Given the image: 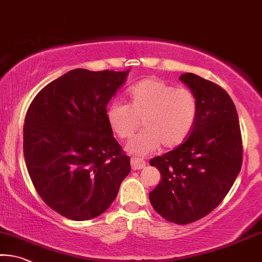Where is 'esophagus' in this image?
Segmentation results:
<instances>
[{"instance_id": "esophagus-1", "label": "esophagus", "mask_w": 262, "mask_h": 262, "mask_svg": "<svg viewBox=\"0 0 262 262\" xmlns=\"http://www.w3.org/2000/svg\"><path fill=\"white\" fill-rule=\"evenodd\" d=\"M130 163H132L133 170H140V169H143L144 167H146V161L138 159V157H133Z\"/></svg>"}]
</instances>
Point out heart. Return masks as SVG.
<instances>
[{"mask_svg":"<svg viewBox=\"0 0 262 262\" xmlns=\"http://www.w3.org/2000/svg\"><path fill=\"white\" fill-rule=\"evenodd\" d=\"M128 98L129 103L111 102L106 118L120 139L132 138L142 120L144 129L127 144L133 155L146 156L161 144L175 148L189 138L198 115L197 97L190 89L150 77L133 85Z\"/></svg>","mask_w":262,"mask_h":262,"instance_id":"heart-1","label":"heart"}]
</instances>
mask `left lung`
Here are the masks:
<instances>
[{
    "mask_svg": "<svg viewBox=\"0 0 262 262\" xmlns=\"http://www.w3.org/2000/svg\"><path fill=\"white\" fill-rule=\"evenodd\" d=\"M180 79L196 94L197 120L181 146L149 162L162 178L149 199L165 221L185 225L205 217L225 198L242 169L243 140L225 90L193 73Z\"/></svg>",
    "mask_w": 262,
    "mask_h": 262,
    "instance_id": "1",
    "label": "left lung"
}]
</instances>
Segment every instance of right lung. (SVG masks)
Returning <instances> with one entry per match:
<instances>
[{
  "label": "right lung",
  "instance_id": "1",
  "mask_svg": "<svg viewBox=\"0 0 262 262\" xmlns=\"http://www.w3.org/2000/svg\"><path fill=\"white\" fill-rule=\"evenodd\" d=\"M128 72L72 70L40 90L29 106L23 151L35 189L72 221L108 209L130 172V157L114 139L107 103Z\"/></svg>",
  "mask_w": 262,
  "mask_h": 262
}]
</instances>
